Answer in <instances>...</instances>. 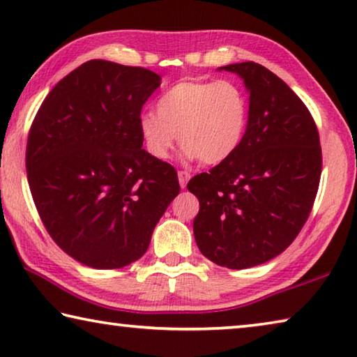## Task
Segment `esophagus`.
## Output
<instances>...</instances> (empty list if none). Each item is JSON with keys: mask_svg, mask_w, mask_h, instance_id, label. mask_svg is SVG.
I'll return each instance as SVG.
<instances>
[{"mask_svg": "<svg viewBox=\"0 0 357 357\" xmlns=\"http://www.w3.org/2000/svg\"><path fill=\"white\" fill-rule=\"evenodd\" d=\"M190 177H191L190 172H186V171L178 172V183H180V186H182V188H186V183H188Z\"/></svg>", "mask_w": 357, "mask_h": 357, "instance_id": "esophagus-1", "label": "esophagus"}]
</instances>
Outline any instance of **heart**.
Instances as JSON below:
<instances>
[{
    "label": "heart",
    "mask_w": 357,
    "mask_h": 357,
    "mask_svg": "<svg viewBox=\"0 0 357 357\" xmlns=\"http://www.w3.org/2000/svg\"><path fill=\"white\" fill-rule=\"evenodd\" d=\"M248 120V98L236 82L186 79L158 98L156 112L140 115L139 132L156 160H166L178 132L185 160L215 166L241 147Z\"/></svg>",
    "instance_id": "obj_1"
}]
</instances>
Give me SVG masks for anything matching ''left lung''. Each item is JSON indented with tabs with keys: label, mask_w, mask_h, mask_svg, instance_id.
Segmentation results:
<instances>
[{
	"label": "left lung",
	"mask_w": 357,
	"mask_h": 357,
	"mask_svg": "<svg viewBox=\"0 0 357 357\" xmlns=\"http://www.w3.org/2000/svg\"><path fill=\"white\" fill-rule=\"evenodd\" d=\"M218 69L243 80L250 120L236 153L188 182L199 199L192 231L207 259L248 268L275 258L301 232L323 156L312 114L278 75L255 61Z\"/></svg>",
	"instance_id": "left-lung-1"
}]
</instances>
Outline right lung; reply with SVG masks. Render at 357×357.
<instances>
[{
    "label": "right lung",
    "mask_w": 357,
    "mask_h": 357,
    "mask_svg": "<svg viewBox=\"0 0 357 357\" xmlns=\"http://www.w3.org/2000/svg\"><path fill=\"white\" fill-rule=\"evenodd\" d=\"M161 85L145 68L90 60L54 86L26 144L31 196L64 253L93 268L142 258L178 195L175 169L142 149V106Z\"/></svg>",
    "instance_id": "right-lung-1"
}]
</instances>
